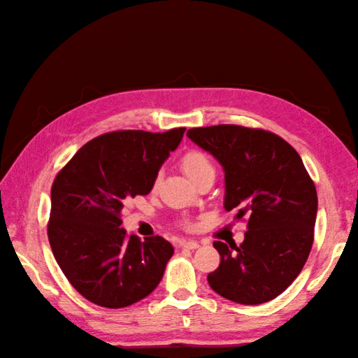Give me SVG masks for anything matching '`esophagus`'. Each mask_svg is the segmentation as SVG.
Instances as JSON below:
<instances>
[{"label":"esophagus","instance_id":"obj_1","mask_svg":"<svg viewBox=\"0 0 358 358\" xmlns=\"http://www.w3.org/2000/svg\"><path fill=\"white\" fill-rule=\"evenodd\" d=\"M199 246L200 245L195 240H183V241H181V248H185V249H192L194 250Z\"/></svg>","mask_w":358,"mask_h":358}]
</instances>
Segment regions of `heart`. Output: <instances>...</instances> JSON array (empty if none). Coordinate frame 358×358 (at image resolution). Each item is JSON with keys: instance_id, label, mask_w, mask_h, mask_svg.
I'll list each match as a JSON object with an SVG mask.
<instances>
[{"instance_id": "obj_1", "label": "heart", "mask_w": 358, "mask_h": 358, "mask_svg": "<svg viewBox=\"0 0 358 358\" xmlns=\"http://www.w3.org/2000/svg\"><path fill=\"white\" fill-rule=\"evenodd\" d=\"M181 167H183V171L194 183H196V181L201 180L203 177H206V175H215V167L212 164L210 158L200 150L187 152V154L181 158Z\"/></svg>"}]
</instances>
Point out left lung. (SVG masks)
Instances as JSON below:
<instances>
[{"instance_id": "1", "label": "left lung", "mask_w": 358, "mask_h": 358, "mask_svg": "<svg viewBox=\"0 0 358 358\" xmlns=\"http://www.w3.org/2000/svg\"><path fill=\"white\" fill-rule=\"evenodd\" d=\"M187 136L223 166L224 209L249 217L240 246L214 243L220 266L209 286L240 305L275 299L299 277L314 241L317 191L300 155L263 129L218 124Z\"/></svg>"}]
</instances>
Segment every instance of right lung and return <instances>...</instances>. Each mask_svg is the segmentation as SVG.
<instances>
[{"instance_id":"add662e5","label":"right lung","mask_w":358,"mask_h":358,"mask_svg":"<svg viewBox=\"0 0 358 358\" xmlns=\"http://www.w3.org/2000/svg\"><path fill=\"white\" fill-rule=\"evenodd\" d=\"M185 131L100 135L53 181L48 224L53 257L71 285L95 305L131 306L162 281L172 245L158 235L144 241L129 237L120 214L126 200L152 191L159 167Z\"/></svg>"}]
</instances>
